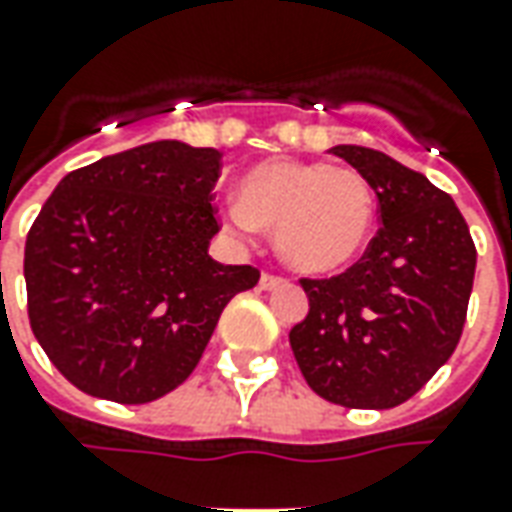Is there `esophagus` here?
<instances>
[{
    "instance_id": "esophagus-1",
    "label": "esophagus",
    "mask_w": 512,
    "mask_h": 512,
    "mask_svg": "<svg viewBox=\"0 0 512 512\" xmlns=\"http://www.w3.org/2000/svg\"><path fill=\"white\" fill-rule=\"evenodd\" d=\"M288 285V280L285 277H277V274H263L260 277V288L263 291H277V288H285Z\"/></svg>"
}]
</instances>
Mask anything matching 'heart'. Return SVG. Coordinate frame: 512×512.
<instances>
[{
  "instance_id": "heart-1",
  "label": "heart",
  "mask_w": 512,
  "mask_h": 512,
  "mask_svg": "<svg viewBox=\"0 0 512 512\" xmlns=\"http://www.w3.org/2000/svg\"><path fill=\"white\" fill-rule=\"evenodd\" d=\"M374 191L357 169L321 160H268L241 180L224 221L241 235L274 232L280 257L305 274H332L366 249Z\"/></svg>"
}]
</instances>
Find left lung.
<instances>
[{
	"label": "left lung",
	"mask_w": 512,
	"mask_h": 512,
	"mask_svg": "<svg viewBox=\"0 0 512 512\" xmlns=\"http://www.w3.org/2000/svg\"><path fill=\"white\" fill-rule=\"evenodd\" d=\"M374 188L382 227L366 255L330 280H302L305 321L291 349L332 405L388 410L452 357L466 324L477 249L452 196L366 146H332Z\"/></svg>",
	"instance_id": "left-lung-1"
}]
</instances>
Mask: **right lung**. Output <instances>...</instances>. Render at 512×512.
Segmentation results:
<instances>
[{"instance_id":"obj_1","label":"right lung","mask_w":512,"mask_h":512,"mask_svg":"<svg viewBox=\"0 0 512 512\" xmlns=\"http://www.w3.org/2000/svg\"><path fill=\"white\" fill-rule=\"evenodd\" d=\"M219 149L155 141L66 174L24 246L30 327L80 391L146 405L191 377L255 266L207 255Z\"/></svg>"}]
</instances>
